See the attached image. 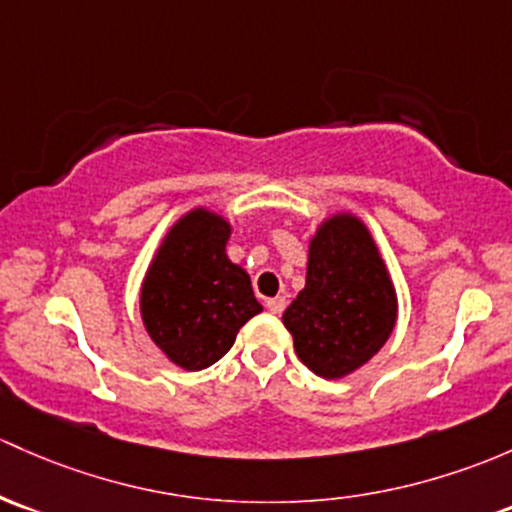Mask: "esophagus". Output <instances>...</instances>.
<instances>
[{
    "label": "esophagus",
    "mask_w": 512,
    "mask_h": 512,
    "mask_svg": "<svg viewBox=\"0 0 512 512\" xmlns=\"http://www.w3.org/2000/svg\"><path fill=\"white\" fill-rule=\"evenodd\" d=\"M284 306H287V299L284 297H274V299H267V309L272 311V314H282Z\"/></svg>",
    "instance_id": "1"
}]
</instances>
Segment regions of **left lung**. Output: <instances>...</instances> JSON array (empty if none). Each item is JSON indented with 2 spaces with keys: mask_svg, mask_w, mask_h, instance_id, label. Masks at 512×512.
Segmentation results:
<instances>
[{
  "mask_svg": "<svg viewBox=\"0 0 512 512\" xmlns=\"http://www.w3.org/2000/svg\"><path fill=\"white\" fill-rule=\"evenodd\" d=\"M282 321L301 363L326 380L355 373L385 346L397 324V292L358 215L321 220L309 240L306 284Z\"/></svg>",
  "mask_w": 512,
  "mask_h": 512,
  "instance_id": "obj_1",
  "label": "left lung"
}]
</instances>
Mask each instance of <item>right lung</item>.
<instances>
[{"label": "right lung", "mask_w": 512, "mask_h": 512, "mask_svg": "<svg viewBox=\"0 0 512 512\" xmlns=\"http://www.w3.org/2000/svg\"><path fill=\"white\" fill-rule=\"evenodd\" d=\"M233 225L206 206L191 208L166 230L139 289V314L149 338L184 370L223 358L262 304L250 274L230 262Z\"/></svg>", "instance_id": "obj_1"}]
</instances>
